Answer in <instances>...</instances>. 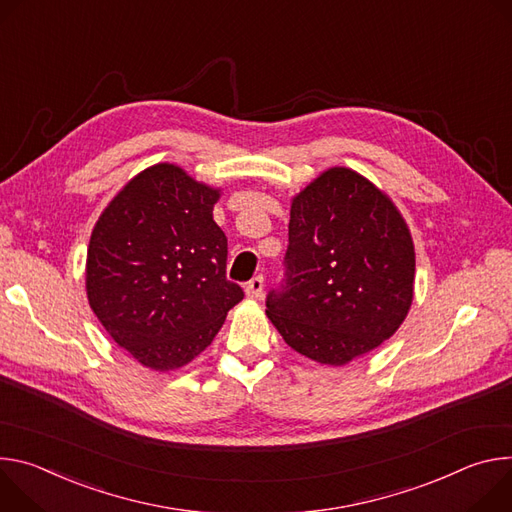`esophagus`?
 <instances>
[{"label": "esophagus", "mask_w": 512, "mask_h": 512, "mask_svg": "<svg viewBox=\"0 0 512 512\" xmlns=\"http://www.w3.org/2000/svg\"><path fill=\"white\" fill-rule=\"evenodd\" d=\"M246 295L250 299H260L264 295V278L258 274L250 282H246Z\"/></svg>", "instance_id": "esophagus-1"}]
</instances>
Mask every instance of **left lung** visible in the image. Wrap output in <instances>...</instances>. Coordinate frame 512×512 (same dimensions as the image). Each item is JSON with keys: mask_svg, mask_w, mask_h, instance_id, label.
I'll return each mask as SVG.
<instances>
[{"mask_svg": "<svg viewBox=\"0 0 512 512\" xmlns=\"http://www.w3.org/2000/svg\"><path fill=\"white\" fill-rule=\"evenodd\" d=\"M415 246L394 203L333 166L291 203L285 278L266 315L305 358L344 366L378 348L413 303Z\"/></svg>", "mask_w": 512, "mask_h": 512, "instance_id": "obj_1", "label": "left lung"}]
</instances>
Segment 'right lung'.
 Listing matches in <instances>:
<instances>
[{
  "label": "right lung",
  "mask_w": 512,
  "mask_h": 512,
  "mask_svg": "<svg viewBox=\"0 0 512 512\" xmlns=\"http://www.w3.org/2000/svg\"><path fill=\"white\" fill-rule=\"evenodd\" d=\"M219 189L160 162L99 215L87 250V299L113 342L168 372L197 358L244 299L225 278L227 238L213 221Z\"/></svg>",
  "instance_id": "add662e5"
}]
</instances>
